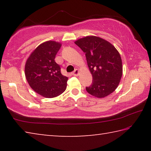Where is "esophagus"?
<instances>
[{
  "mask_svg": "<svg viewBox=\"0 0 151 151\" xmlns=\"http://www.w3.org/2000/svg\"><path fill=\"white\" fill-rule=\"evenodd\" d=\"M72 74H73V75H74V76H78V74H79V70L78 69H75V70L73 71V73Z\"/></svg>",
  "mask_w": 151,
  "mask_h": 151,
  "instance_id": "obj_1",
  "label": "esophagus"
}]
</instances>
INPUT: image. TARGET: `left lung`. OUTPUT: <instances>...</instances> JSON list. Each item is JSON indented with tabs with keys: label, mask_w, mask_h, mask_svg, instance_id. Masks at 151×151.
<instances>
[{
	"label": "left lung",
	"mask_w": 151,
	"mask_h": 151,
	"mask_svg": "<svg viewBox=\"0 0 151 151\" xmlns=\"http://www.w3.org/2000/svg\"><path fill=\"white\" fill-rule=\"evenodd\" d=\"M85 53L90 72L91 85L86 87L89 94L104 98L117 88L122 75L121 55L113 45L95 36H88L75 41Z\"/></svg>",
	"instance_id": "1"
}]
</instances>
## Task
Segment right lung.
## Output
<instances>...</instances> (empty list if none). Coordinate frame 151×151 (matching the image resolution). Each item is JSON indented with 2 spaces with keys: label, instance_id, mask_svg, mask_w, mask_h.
Wrapping results in <instances>:
<instances>
[{
  "label": "right lung",
  "instance_id": "right-lung-1",
  "mask_svg": "<svg viewBox=\"0 0 151 151\" xmlns=\"http://www.w3.org/2000/svg\"><path fill=\"white\" fill-rule=\"evenodd\" d=\"M61 47L60 42L48 40L40 44L30 54L25 64V76L36 93L53 98L66 90L68 77L60 73L55 58Z\"/></svg>",
  "mask_w": 151,
  "mask_h": 151
}]
</instances>
